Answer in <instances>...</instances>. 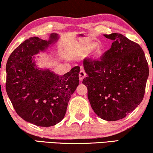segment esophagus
I'll return each mask as SVG.
<instances>
[{
  "instance_id": "obj_1",
  "label": "esophagus",
  "mask_w": 153,
  "mask_h": 153,
  "mask_svg": "<svg viewBox=\"0 0 153 153\" xmlns=\"http://www.w3.org/2000/svg\"><path fill=\"white\" fill-rule=\"evenodd\" d=\"M85 75H86V73L83 70V68H81V71L79 72V79H80L81 81H82L85 77Z\"/></svg>"
}]
</instances>
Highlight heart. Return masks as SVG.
<instances>
[{
  "label": "heart",
  "mask_w": 153,
  "mask_h": 153,
  "mask_svg": "<svg viewBox=\"0 0 153 153\" xmlns=\"http://www.w3.org/2000/svg\"><path fill=\"white\" fill-rule=\"evenodd\" d=\"M97 45L96 43L94 42H88L79 44L75 49L73 50L72 52L70 53V56L71 58H81L93 49ZM103 54V50L101 47L97 46L92 51V56L94 59H98L101 57Z\"/></svg>",
  "instance_id": "obj_1"
}]
</instances>
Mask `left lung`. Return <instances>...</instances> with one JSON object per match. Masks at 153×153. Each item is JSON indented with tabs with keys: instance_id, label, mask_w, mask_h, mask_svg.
<instances>
[{
	"instance_id": "1",
	"label": "left lung",
	"mask_w": 153,
	"mask_h": 153,
	"mask_svg": "<svg viewBox=\"0 0 153 153\" xmlns=\"http://www.w3.org/2000/svg\"><path fill=\"white\" fill-rule=\"evenodd\" d=\"M103 36L113 41L111 48L97 60L84 59L87 76L82 83L95 113L104 120L117 121L142 101L149 68L138 43L118 33Z\"/></svg>"
}]
</instances>
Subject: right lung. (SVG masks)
<instances>
[{
    "mask_svg": "<svg viewBox=\"0 0 153 153\" xmlns=\"http://www.w3.org/2000/svg\"><path fill=\"white\" fill-rule=\"evenodd\" d=\"M58 39L52 34L49 41L32 37L13 51L6 65V92L19 116L33 124L50 127L64 118L68 104L79 85V66L63 76L49 70H39L33 60Z\"/></svg>",
    "mask_w": 153,
    "mask_h": 153,
    "instance_id": "right-lung-1",
    "label": "right lung"
}]
</instances>
